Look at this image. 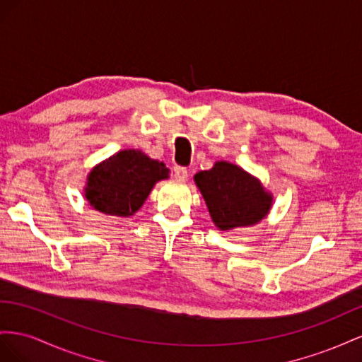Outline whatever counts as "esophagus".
<instances>
[{"label":"esophagus","mask_w":362,"mask_h":362,"mask_svg":"<svg viewBox=\"0 0 362 362\" xmlns=\"http://www.w3.org/2000/svg\"><path fill=\"white\" fill-rule=\"evenodd\" d=\"M174 177H175V180H179V182H187L188 177H189V173H188L187 168L177 167V168H174Z\"/></svg>","instance_id":"esophagus-1"}]
</instances>
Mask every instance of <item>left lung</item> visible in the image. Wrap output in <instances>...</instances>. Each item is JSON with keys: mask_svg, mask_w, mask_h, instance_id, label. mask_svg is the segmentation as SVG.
<instances>
[{"mask_svg": "<svg viewBox=\"0 0 362 362\" xmlns=\"http://www.w3.org/2000/svg\"><path fill=\"white\" fill-rule=\"evenodd\" d=\"M194 182L220 230L257 224L272 209L273 195L235 163L215 162L211 170L195 174Z\"/></svg>", "mask_w": 362, "mask_h": 362, "instance_id": "1", "label": "left lung"}]
</instances>
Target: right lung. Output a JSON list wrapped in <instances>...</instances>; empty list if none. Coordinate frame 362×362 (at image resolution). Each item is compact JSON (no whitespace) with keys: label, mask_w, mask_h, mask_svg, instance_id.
I'll list each match as a JSON object with an SVG mask.
<instances>
[{"label":"right lung","mask_w":362,"mask_h":362,"mask_svg":"<svg viewBox=\"0 0 362 362\" xmlns=\"http://www.w3.org/2000/svg\"><path fill=\"white\" fill-rule=\"evenodd\" d=\"M168 177L163 162L141 150H122L92 168L85 197L98 212L130 216L139 211L156 182Z\"/></svg>","instance_id":"right-lung-1"}]
</instances>
